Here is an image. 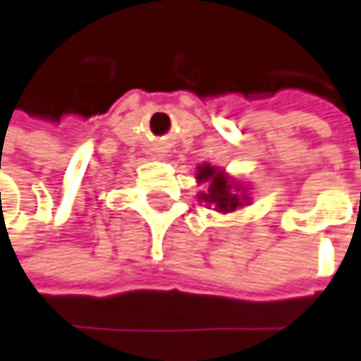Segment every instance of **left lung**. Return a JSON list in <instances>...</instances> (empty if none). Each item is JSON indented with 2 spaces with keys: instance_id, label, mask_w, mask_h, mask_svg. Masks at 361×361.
<instances>
[{
  "instance_id": "left-lung-1",
  "label": "left lung",
  "mask_w": 361,
  "mask_h": 361,
  "mask_svg": "<svg viewBox=\"0 0 361 361\" xmlns=\"http://www.w3.org/2000/svg\"><path fill=\"white\" fill-rule=\"evenodd\" d=\"M197 180L205 181V192L200 193V197L219 212H233L243 205V202H247L245 193L240 192V185H233L228 176L216 171L212 166H202L197 169Z\"/></svg>"
}]
</instances>
